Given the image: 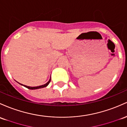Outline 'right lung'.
<instances>
[{"label":"right lung","mask_w":127,"mask_h":127,"mask_svg":"<svg viewBox=\"0 0 127 127\" xmlns=\"http://www.w3.org/2000/svg\"><path fill=\"white\" fill-rule=\"evenodd\" d=\"M51 82V78H50L49 81L48 82V83H46V84H44V85H42V86H37V87H30V86H25V85H23V86H25V87H26V88L29 89H31V90H34V89H41V88H43V87H46L49 84V83Z\"/></svg>","instance_id":"obj_1"}]
</instances>
